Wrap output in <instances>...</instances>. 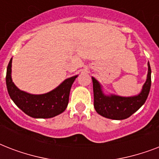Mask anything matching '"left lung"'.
Returning a JSON list of instances; mask_svg holds the SVG:
<instances>
[{
  "instance_id": "left-lung-1",
  "label": "left lung",
  "mask_w": 159,
  "mask_h": 159,
  "mask_svg": "<svg viewBox=\"0 0 159 159\" xmlns=\"http://www.w3.org/2000/svg\"><path fill=\"white\" fill-rule=\"evenodd\" d=\"M148 77L140 94L136 97H121L117 96H105L102 93L99 82L92 77L94 107L97 112L106 118L124 120L129 118L144 104L148 98L151 87V68L148 62Z\"/></svg>"
}]
</instances>
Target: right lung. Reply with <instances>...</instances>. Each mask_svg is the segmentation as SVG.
<instances>
[{"label":"right lung","instance_id":"add662e5","mask_svg":"<svg viewBox=\"0 0 159 159\" xmlns=\"http://www.w3.org/2000/svg\"><path fill=\"white\" fill-rule=\"evenodd\" d=\"M11 62L6 71V87L10 97L15 104L26 115L33 118H52L66 110L72 85L75 77L67 78L52 92L43 95H31L19 90L11 79Z\"/></svg>","mask_w":159,"mask_h":159}]
</instances>
